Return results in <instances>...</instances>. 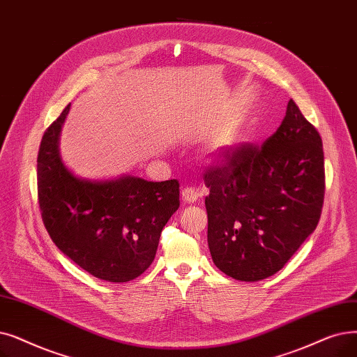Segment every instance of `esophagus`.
Here are the masks:
<instances>
[{
    "instance_id": "34e87169",
    "label": "esophagus",
    "mask_w": 357,
    "mask_h": 357,
    "mask_svg": "<svg viewBox=\"0 0 357 357\" xmlns=\"http://www.w3.org/2000/svg\"><path fill=\"white\" fill-rule=\"evenodd\" d=\"M201 195H203V192H201V191L197 190V188H192V187H187V188L182 190V198H183L185 203H188V204L195 203V201H197Z\"/></svg>"
}]
</instances>
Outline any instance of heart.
<instances>
[{
	"mask_svg": "<svg viewBox=\"0 0 357 357\" xmlns=\"http://www.w3.org/2000/svg\"><path fill=\"white\" fill-rule=\"evenodd\" d=\"M230 144H234V138L226 137V138H223V140L220 142L219 147H226V146H230Z\"/></svg>",
	"mask_w": 357,
	"mask_h": 357,
	"instance_id": "heart-1",
	"label": "heart"
}]
</instances>
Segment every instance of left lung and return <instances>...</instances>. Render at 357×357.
Masks as SVG:
<instances>
[{"label": "left lung", "instance_id": "8db88e82", "mask_svg": "<svg viewBox=\"0 0 357 357\" xmlns=\"http://www.w3.org/2000/svg\"><path fill=\"white\" fill-rule=\"evenodd\" d=\"M207 241L215 267L241 282L280 271L315 230L325 170L317 128L291 99L261 146L226 147L204 172Z\"/></svg>", "mask_w": 357, "mask_h": 357}]
</instances>
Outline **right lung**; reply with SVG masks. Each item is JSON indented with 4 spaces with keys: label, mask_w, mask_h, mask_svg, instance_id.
I'll use <instances>...</instances> for the list:
<instances>
[{
    "label": "right lung",
    "mask_w": 357,
    "mask_h": 357,
    "mask_svg": "<svg viewBox=\"0 0 357 357\" xmlns=\"http://www.w3.org/2000/svg\"><path fill=\"white\" fill-rule=\"evenodd\" d=\"M70 105L46 128L38 153V201L54 243L100 280L126 283L153 262L160 234L179 208L176 179L135 176L91 182L61 162L58 137Z\"/></svg>",
    "instance_id": "add662e5"
}]
</instances>
